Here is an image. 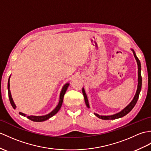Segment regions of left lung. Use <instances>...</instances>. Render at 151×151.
<instances>
[{
	"mask_svg": "<svg viewBox=\"0 0 151 151\" xmlns=\"http://www.w3.org/2000/svg\"><path fill=\"white\" fill-rule=\"evenodd\" d=\"M131 51L133 52V55H134V57L136 59V62H137V65H138V87H137V90H136V92L134 98H133L132 100L130 103H129V104H128L124 109H123L121 111L118 112V113L112 114V115H100L97 113H94V115L96 116L98 118L102 119V120H114V119L122 118L124 116H125L126 114H127L132 109L133 107L135 106L136 102H137L139 93L141 91L142 83V75H141V64H140L139 60L138 58L137 57H136V55L135 53L134 50L131 49ZM82 93L84 96V100H85V102L87 107L88 108H90L89 101H88V99H87V94L85 92V90H84L83 87L82 88Z\"/></svg>",
	"mask_w": 151,
	"mask_h": 151,
	"instance_id": "1",
	"label": "left lung"
}]
</instances>
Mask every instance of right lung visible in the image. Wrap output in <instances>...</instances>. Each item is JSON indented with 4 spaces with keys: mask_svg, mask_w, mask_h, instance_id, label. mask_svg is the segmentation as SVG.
Returning a JSON list of instances; mask_svg holds the SVG:
<instances>
[{
    "mask_svg": "<svg viewBox=\"0 0 151 151\" xmlns=\"http://www.w3.org/2000/svg\"><path fill=\"white\" fill-rule=\"evenodd\" d=\"M10 76L8 79V96H9V101L10 103H11L12 106L13 107V108L14 109H15L17 106L15 104L13 101V100L12 99V94L11 92H10V89H9V79H10ZM69 86V83H66L65 85L63 86L62 89L60 91V99H59V102L58 104V105L53 110H52L51 112H50V113H48L45 115H43V116H33V115H27L26 114H24L23 113H21V112H19V114L20 115L23 116H26L28 119H29L31 121L33 122H44L48 120L49 118H50L51 117H52V116H54L55 114H57L58 113V111L60 110V109L62 105V102H63V100H64V94L66 92V91L68 89V87Z\"/></svg>",
    "mask_w": 151,
    "mask_h": 151,
    "instance_id": "right-lung-1",
    "label": "right lung"
}]
</instances>
